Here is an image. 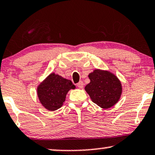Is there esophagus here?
<instances>
[{"instance_id":"esophagus-1","label":"esophagus","mask_w":155,"mask_h":155,"mask_svg":"<svg viewBox=\"0 0 155 155\" xmlns=\"http://www.w3.org/2000/svg\"><path fill=\"white\" fill-rule=\"evenodd\" d=\"M77 86L79 87V88H83L84 87V83L83 81H79V83L77 84Z\"/></svg>"}]
</instances>
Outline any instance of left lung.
<instances>
[{"label": "left lung", "mask_w": 155, "mask_h": 155, "mask_svg": "<svg viewBox=\"0 0 155 155\" xmlns=\"http://www.w3.org/2000/svg\"><path fill=\"white\" fill-rule=\"evenodd\" d=\"M90 83L85 91L92 101L104 109L113 107L119 101L123 92L120 79L108 70L96 69L88 74Z\"/></svg>", "instance_id": "1"}]
</instances>
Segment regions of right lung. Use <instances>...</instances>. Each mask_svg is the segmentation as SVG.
Wrapping results in <instances>:
<instances>
[{
    "label": "right lung",
    "mask_w": 155,
    "mask_h": 155,
    "mask_svg": "<svg viewBox=\"0 0 155 155\" xmlns=\"http://www.w3.org/2000/svg\"><path fill=\"white\" fill-rule=\"evenodd\" d=\"M75 88L71 81L52 72L39 84L37 94L42 106L54 111L63 106L69 91Z\"/></svg>",
    "instance_id": "obj_1"
}]
</instances>
